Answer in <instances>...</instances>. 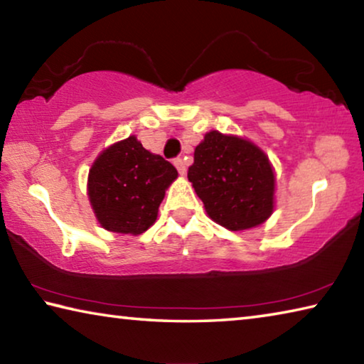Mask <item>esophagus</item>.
I'll return each mask as SVG.
<instances>
[{"instance_id": "34e87169", "label": "esophagus", "mask_w": 364, "mask_h": 364, "mask_svg": "<svg viewBox=\"0 0 364 364\" xmlns=\"http://www.w3.org/2000/svg\"><path fill=\"white\" fill-rule=\"evenodd\" d=\"M173 164H175V167L178 168V171H180V175L183 176V175H186V165H184V162H183V159H175L173 160Z\"/></svg>"}]
</instances>
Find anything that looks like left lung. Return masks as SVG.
<instances>
[{"label": "left lung", "instance_id": "1", "mask_svg": "<svg viewBox=\"0 0 364 364\" xmlns=\"http://www.w3.org/2000/svg\"><path fill=\"white\" fill-rule=\"evenodd\" d=\"M188 180L208 217L230 231L262 225L274 210L273 165L245 138L217 130L205 133L196 146Z\"/></svg>", "mask_w": 364, "mask_h": 364}]
</instances>
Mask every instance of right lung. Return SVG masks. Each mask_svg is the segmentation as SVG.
<instances>
[{
	"mask_svg": "<svg viewBox=\"0 0 364 364\" xmlns=\"http://www.w3.org/2000/svg\"><path fill=\"white\" fill-rule=\"evenodd\" d=\"M176 178L173 165L144 149L133 134L106 147L88 173V199L97 223L133 236L149 230Z\"/></svg>",
	"mask_w": 364,
	"mask_h": 364,
	"instance_id": "1",
	"label": "right lung"
}]
</instances>
